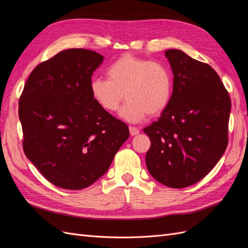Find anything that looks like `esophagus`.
<instances>
[{
	"instance_id": "1",
	"label": "esophagus",
	"mask_w": 248,
	"mask_h": 248,
	"mask_svg": "<svg viewBox=\"0 0 248 248\" xmlns=\"http://www.w3.org/2000/svg\"><path fill=\"white\" fill-rule=\"evenodd\" d=\"M129 132H130V136L134 137V136H137V134L140 133V130L138 128H136V127L129 126Z\"/></svg>"
}]
</instances>
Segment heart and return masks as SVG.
<instances>
[{
    "mask_svg": "<svg viewBox=\"0 0 248 248\" xmlns=\"http://www.w3.org/2000/svg\"><path fill=\"white\" fill-rule=\"evenodd\" d=\"M108 79L94 78L91 93L104 110L117 111L125 98L121 116L131 122H139L147 114L159 115L168 107L172 91L171 73L161 62L123 55L107 70Z\"/></svg>",
    "mask_w": 248,
    "mask_h": 248,
    "instance_id": "heart-1",
    "label": "heart"
}]
</instances>
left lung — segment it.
<instances>
[{"mask_svg":"<svg viewBox=\"0 0 248 248\" xmlns=\"http://www.w3.org/2000/svg\"><path fill=\"white\" fill-rule=\"evenodd\" d=\"M174 85L158 121L144 128L147 169L159 183L184 188L207 176L229 142L231 99L211 66L179 49L166 51Z\"/></svg>","mask_w":248,"mask_h":248,"instance_id":"1","label":"left lung"}]
</instances>
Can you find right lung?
<instances>
[{"label":"right lung","instance_id":"add662e5","mask_svg":"<svg viewBox=\"0 0 248 248\" xmlns=\"http://www.w3.org/2000/svg\"><path fill=\"white\" fill-rule=\"evenodd\" d=\"M102 61L93 50L60 51L35 67L19 97L24 152L61 188L92 185L129 138L127 125L92 96V74Z\"/></svg>","mask_w":248,"mask_h":248}]
</instances>
